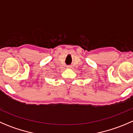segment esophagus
Instances as JSON below:
<instances>
[{"instance_id": "34e87169", "label": "esophagus", "mask_w": 133, "mask_h": 133, "mask_svg": "<svg viewBox=\"0 0 133 133\" xmlns=\"http://www.w3.org/2000/svg\"><path fill=\"white\" fill-rule=\"evenodd\" d=\"M67 68H68V69H71L72 66L71 65H68V66H67Z\"/></svg>"}]
</instances>
